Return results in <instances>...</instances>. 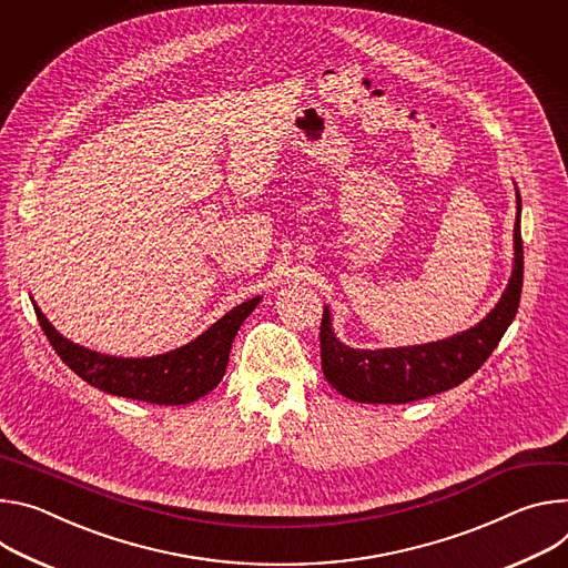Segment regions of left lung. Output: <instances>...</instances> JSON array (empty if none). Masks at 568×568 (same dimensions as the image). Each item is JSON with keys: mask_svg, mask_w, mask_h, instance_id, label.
I'll return each instance as SVG.
<instances>
[{"mask_svg": "<svg viewBox=\"0 0 568 568\" xmlns=\"http://www.w3.org/2000/svg\"><path fill=\"white\" fill-rule=\"evenodd\" d=\"M515 223V271L500 302L469 332L454 338L397 349H352L334 332L329 311L321 323L325 379L347 399L363 404H408L463 384L489 358L517 316L524 286L521 196Z\"/></svg>", "mask_w": 568, "mask_h": 568, "instance_id": "left-lung-1", "label": "left lung"}]
</instances>
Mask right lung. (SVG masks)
Returning <instances> with one entry per match:
<instances>
[{"label": "right lung", "mask_w": 568, "mask_h": 568, "mask_svg": "<svg viewBox=\"0 0 568 568\" xmlns=\"http://www.w3.org/2000/svg\"><path fill=\"white\" fill-rule=\"evenodd\" d=\"M260 304V297H252L212 325L203 336L169 354L151 358H116L90 352L62 338L42 316L38 306V323L49 338L55 354L70 369H74L90 386L125 397L160 406L192 404L207 395L223 379L232 341L241 323L250 316L252 308Z\"/></svg>", "instance_id": "right-lung-1"}]
</instances>
